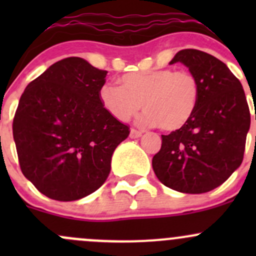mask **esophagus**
<instances>
[{
    "mask_svg": "<svg viewBox=\"0 0 256 256\" xmlns=\"http://www.w3.org/2000/svg\"><path fill=\"white\" fill-rule=\"evenodd\" d=\"M141 135H142V131L136 130V128H131V132H130L131 138H138Z\"/></svg>",
    "mask_w": 256,
    "mask_h": 256,
    "instance_id": "1",
    "label": "esophagus"
}]
</instances>
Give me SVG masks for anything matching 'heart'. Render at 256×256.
<instances>
[{
    "label": "heart",
    "mask_w": 256,
    "mask_h": 256,
    "mask_svg": "<svg viewBox=\"0 0 256 256\" xmlns=\"http://www.w3.org/2000/svg\"><path fill=\"white\" fill-rule=\"evenodd\" d=\"M120 82L121 86L106 82L99 92L102 106L120 121L130 120L144 105V124L177 131L190 122L200 102V82L187 70L134 72Z\"/></svg>",
    "instance_id": "1"
}]
</instances>
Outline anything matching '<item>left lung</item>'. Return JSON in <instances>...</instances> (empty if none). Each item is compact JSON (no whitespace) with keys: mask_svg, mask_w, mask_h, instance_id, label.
Segmentation results:
<instances>
[{"mask_svg":"<svg viewBox=\"0 0 256 256\" xmlns=\"http://www.w3.org/2000/svg\"><path fill=\"white\" fill-rule=\"evenodd\" d=\"M184 64L200 85L198 108L184 128L162 135L152 158L166 187L190 194L219 187L242 164L250 112L239 79L216 56L182 49L170 62Z\"/></svg>","mask_w":256,"mask_h":256,"instance_id":"1","label":"left lung"}]
</instances>
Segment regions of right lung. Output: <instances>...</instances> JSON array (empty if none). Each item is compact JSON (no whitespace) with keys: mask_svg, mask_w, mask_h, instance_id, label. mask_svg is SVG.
I'll list each match as a JSON object with an SVG mask.
<instances>
[{"mask_svg":"<svg viewBox=\"0 0 256 256\" xmlns=\"http://www.w3.org/2000/svg\"><path fill=\"white\" fill-rule=\"evenodd\" d=\"M106 74L70 56L20 96L12 125L20 171L48 198L76 200L102 187L114 151L130 134L100 102Z\"/></svg>","mask_w":256,"mask_h":256,"instance_id":"1","label":"right lung"}]
</instances>
